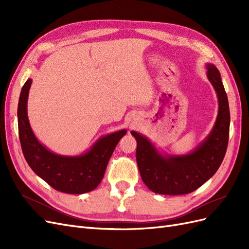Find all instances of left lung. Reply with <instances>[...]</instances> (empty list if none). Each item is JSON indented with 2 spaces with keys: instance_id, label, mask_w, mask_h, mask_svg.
Wrapping results in <instances>:
<instances>
[{
  "instance_id": "left-lung-1",
  "label": "left lung",
  "mask_w": 249,
  "mask_h": 249,
  "mask_svg": "<svg viewBox=\"0 0 249 249\" xmlns=\"http://www.w3.org/2000/svg\"><path fill=\"white\" fill-rule=\"evenodd\" d=\"M207 77L218 99V114L210 134L190 153H161L144 135L132 131L137 141L136 159L140 176L149 190L158 194L191 193L212 178L228 148L230 107L221 76L212 63L206 64Z\"/></svg>"
}]
</instances>
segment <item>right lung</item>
Returning a JSON list of instances; mask_svg holds the SVG:
<instances>
[{"instance_id": "add662e5", "label": "right lung", "mask_w": 249, "mask_h": 249, "mask_svg": "<svg viewBox=\"0 0 249 249\" xmlns=\"http://www.w3.org/2000/svg\"><path fill=\"white\" fill-rule=\"evenodd\" d=\"M32 79H28L22 86L18 107L19 141L29 166L60 192L83 194L94 190L102 182L110 157L126 130L102 136L81 155L63 156L52 152L36 138L30 125L27 104Z\"/></svg>"}]
</instances>
